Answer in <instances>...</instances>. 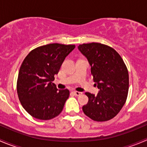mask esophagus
<instances>
[{
	"label": "esophagus",
	"mask_w": 147,
	"mask_h": 147,
	"mask_svg": "<svg viewBox=\"0 0 147 147\" xmlns=\"http://www.w3.org/2000/svg\"><path fill=\"white\" fill-rule=\"evenodd\" d=\"M73 94H75V96H80V95H81V94H82V92H80L75 91V92H73Z\"/></svg>",
	"instance_id": "obj_1"
}]
</instances>
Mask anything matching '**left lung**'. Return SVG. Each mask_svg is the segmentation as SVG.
<instances>
[{
  "label": "left lung",
  "mask_w": 147,
  "mask_h": 147,
  "mask_svg": "<svg viewBox=\"0 0 147 147\" xmlns=\"http://www.w3.org/2000/svg\"><path fill=\"white\" fill-rule=\"evenodd\" d=\"M78 50L88 60L93 80L100 89L96 96L85 93L89 101L82 107L83 112L94 121H108L119 113L127 100V67L119 53L108 45L92 42L80 45Z\"/></svg>",
  "instance_id": "obj_1"
}]
</instances>
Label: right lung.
I'll return each instance as SVG.
<instances>
[{
	"label": "right lung",
	"mask_w": 147,
	"mask_h": 147,
	"mask_svg": "<svg viewBox=\"0 0 147 147\" xmlns=\"http://www.w3.org/2000/svg\"><path fill=\"white\" fill-rule=\"evenodd\" d=\"M74 45L52 43L29 53L19 70L17 92L26 112L33 117L49 120L58 116L69 97L67 89L57 90L53 82Z\"/></svg>",
	"instance_id": "obj_1"
}]
</instances>
